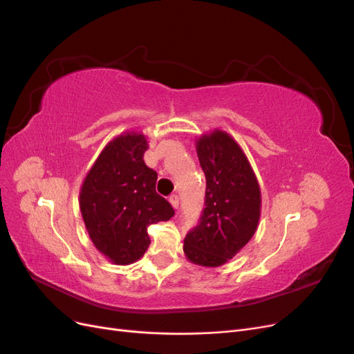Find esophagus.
Segmentation results:
<instances>
[{"label": "esophagus", "instance_id": "obj_1", "mask_svg": "<svg viewBox=\"0 0 354 354\" xmlns=\"http://www.w3.org/2000/svg\"><path fill=\"white\" fill-rule=\"evenodd\" d=\"M169 203L173 205L174 209H178V196L177 195H171L169 196Z\"/></svg>", "mask_w": 354, "mask_h": 354}]
</instances>
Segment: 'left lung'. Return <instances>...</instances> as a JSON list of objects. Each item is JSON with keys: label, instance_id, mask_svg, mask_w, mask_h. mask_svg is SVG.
Masks as SVG:
<instances>
[{"label": "left lung", "instance_id": "1", "mask_svg": "<svg viewBox=\"0 0 354 354\" xmlns=\"http://www.w3.org/2000/svg\"><path fill=\"white\" fill-rule=\"evenodd\" d=\"M196 151L207 180L205 208L183 248L192 263L217 267L254 236L261 195L248 159L229 134L217 130L202 136Z\"/></svg>", "mask_w": 354, "mask_h": 354}]
</instances>
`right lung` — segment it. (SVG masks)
<instances>
[{
  "label": "right lung",
  "instance_id": "add662e5",
  "mask_svg": "<svg viewBox=\"0 0 354 354\" xmlns=\"http://www.w3.org/2000/svg\"><path fill=\"white\" fill-rule=\"evenodd\" d=\"M147 142L128 133L104 147L80 194L90 238L116 264H130L151 245L147 227L174 216L171 203L156 194V171L146 167Z\"/></svg>",
  "mask_w": 354,
  "mask_h": 354
}]
</instances>
